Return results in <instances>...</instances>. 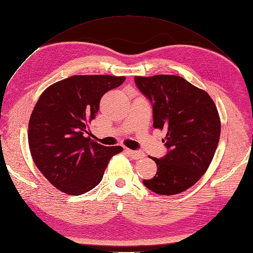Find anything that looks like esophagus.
I'll list each match as a JSON object with an SVG mask.
<instances>
[{"label":"esophagus","instance_id":"1","mask_svg":"<svg viewBox=\"0 0 253 253\" xmlns=\"http://www.w3.org/2000/svg\"><path fill=\"white\" fill-rule=\"evenodd\" d=\"M126 153L129 155V156H131L133 159H135V160H139V159H141V158H143L145 155H144V153H142V152H137V151H132V150H129V148H126Z\"/></svg>","mask_w":253,"mask_h":253}]
</instances>
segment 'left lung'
I'll use <instances>...</instances> for the list:
<instances>
[{"instance_id":"1","label":"left lung","mask_w":253,"mask_h":253,"mask_svg":"<svg viewBox=\"0 0 253 253\" xmlns=\"http://www.w3.org/2000/svg\"><path fill=\"white\" fill-rule=\"evenodd\" d=\"M138 88L153 103V127L167 132L169 152L152 159L157 172L143 184L161 196H173L196 184L209 169L220 138L221 122L205 90L173 75L134 77Z\"/></svg>"}]
</instances>
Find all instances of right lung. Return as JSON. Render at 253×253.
I'll list each match as a JSON object with an SVG mask.
<instances>
[{
	"instance_id": "obj_1",
	"label": "right lung",
	"mask_w": 253,
	"mask_h": 253,
	"mask_svg": "<svg viewBox=\"0 0 253 253\" xmlns=\"http://www.w3.org/2000/svg\"><path fill=\"white\" fill-rule=\"evenodd\" d=\"M125 77L73 76L43 90L29 122V146L36 167L56 189L80 196L100 183L122 146H103L85 133L103 94Z\"/></svg>"
}]
</instances>
